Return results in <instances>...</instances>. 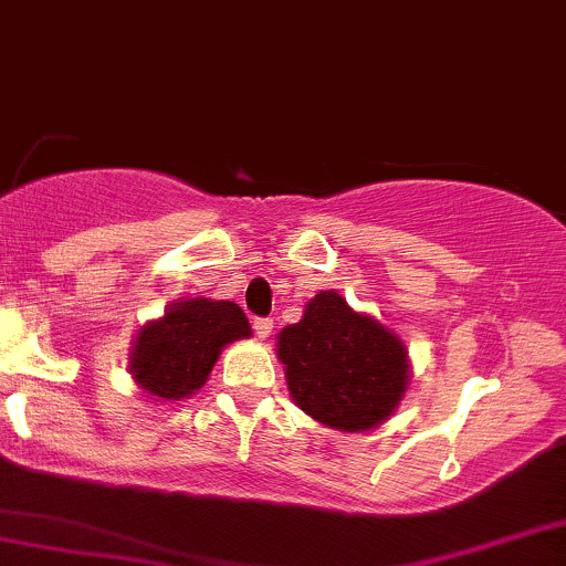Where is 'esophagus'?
I'll list each match as a JSON object with an SVG mask.
<instances>
[{
  "mask_svg": "<svg viewBox=\"0 0 566 566\" xmlns=\"http://www.w3.org/2000/svg\"><path fill=\"white\" fill-rule=\"evenodd\" d=\"M252 329H255V335L265 340V337L271 335V329H274V319H255L252 322Z\"/></svg>",
  "mask_w": 566,
  "mask_h": 566,
  "instance_id": "esophagus-1",
  "label": "esophagus"
}]
</instances>
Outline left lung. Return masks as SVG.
<instances>
[{"mask_svg": "<svg viewBox=\"0 0 566 566\" xmlns=\"http://www.w3.org/2000/svg\"><path fill=\"white\" fill-rule=\"evenodd\" d=\"M276 356L292 401L335 431H373L399 409L412 367L407 346L337 290L305 303L303 319L276 335Z\"/></svg>", "mask_w": 566, "mask_h": 566, "instance_id": "1", "label": "left lung"}]
</instances>
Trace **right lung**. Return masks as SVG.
<instances>
[{"mask_svg": "<svg viewBox=\"0 0 566 566\" xmlns=\"http://www.w3.org/2000/svg\"><path fill=\"white\" fill-rule=\"evenodd\" d=\"M252 337L244 311L231 301L184 297L135 333L127 373L154 401H184L210 378L220 350Z\"/></svg>", "mask_w": 566, "mask_h": 566, "instance_id": "right-lung-1", "label": "right lung"}]
</instances>
